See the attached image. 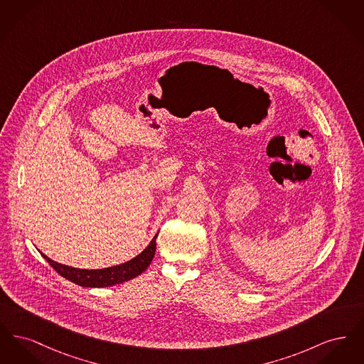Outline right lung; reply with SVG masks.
Masks as SVG:
<instances>
[{
    "instance_id": "add662e5",
    "label": "right lung",
    "mask_w": 364,
    "mask_h": 364,
    "mask_svg": "<svg viewBox=\"0 0 364 364\" xmlns=\"http://www.w3.org/2000/svg\"><path fill=\"white\" fill-rule=\"evenodd\" d=\"M156 236H158V233L153 237L150 244L134 259L128 260V262L117 264V266L105 267V269H98V270L75 269L70 266L57 263L50 258H48L45 254H42V252L41 254L45 259L49 262V264L60 276L70 279V282L80 285V287H86V288H105V287L122 284L124 281H129L132 278L138 277L139 274H141L149 267V264L151 263V260L156 255Z\"/></svg>"
}]
</instances>
